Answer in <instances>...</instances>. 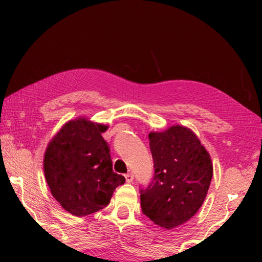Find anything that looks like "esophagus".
Returning a JSON list of instances; mask_svg holds the SVG:
<instances>
[{
  "instance_id": "esophagus-1",
  "label": "esophagus",
  "mask_w": 262,
  "mask_h": 262,
  "mask_svg": "<svg viewBox=\"0 0 262 262\" xmlns=\"http://www.w3.org/2000/svg\"><path fill=\"white\" fill-rule=\"evenodd\" d=\"M125 178H126V181L127 183H132L133 181V179H134V176H133V173H127V174H125Z\"/></svg>"
}]
</instances>
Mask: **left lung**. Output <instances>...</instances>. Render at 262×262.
I'll return each instance as SVG.
<instances>
[{"label": "left lung", "mask_w": 262, "mask_h": 262, "mask_svg": "<svg viewBox=\"0 0 262 262\" xmlns=\"http://www.w3.org/2000/svg\"><path fill=\"white\" fill-rule=\"evenodd\" d=\"M149 144L154 178L141 189L143 214L155 224L173 229L196 214L212 178L209 152L198 136L184 126L151 132Z\"/></svg>", "instance_id": "8db88e82"}]
</instances>
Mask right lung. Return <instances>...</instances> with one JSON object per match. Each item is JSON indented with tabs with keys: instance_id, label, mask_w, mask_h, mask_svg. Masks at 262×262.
<instances>
[{
	"instance_id": "1",
	"label": "right lung",
	"mask_w": 262,
	"mask_h": 262,
	"mask_svg": "<svg viewBox=\"0 0 262 262\" xmlns=\"http://www.w3.org/2000/svg\"><path fill=\"white\" fill-rule=\"evenodd\" d=\"M107 126L78 118L68 121L48 143L45 178L55 200L75 216H86L110 203L125 177L113 172L110 148L101 136Z\"/></svg>"
}]
</instances>
